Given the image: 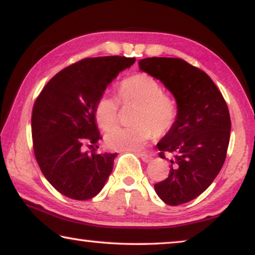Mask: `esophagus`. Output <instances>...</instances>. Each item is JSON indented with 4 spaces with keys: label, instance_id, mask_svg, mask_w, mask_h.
<instances>
[{
    "label": "esophagus",
    "instance_id": "esophagus-1",
    "mask_svg": "<svg viewBox=\"0 0 255 255\" xmlns=\"http://www.w3.org/2000/svg\"><path fill=\"white\" fill-rule=\"evenodd\" d=\"M137 155L142 160V161L146 162V163L149 162L152 160V156L148 155V154H145V153H137Z\"/></svg>",
    "mask_w": 255,
    "mask_h": 255
}]
</instances>
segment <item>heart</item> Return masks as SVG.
<instances>
[{"instance_id": "b5f03b06", "label": "heart", "mask_w": 255, "mask_h": 255, "mask_svg": "<svg viewBox=\"0 0 255 255\" xmlns=\"http://www.w3.org/2000/svg\"><path fill=\"white\" fill-rule=\"evenodd\" d=\"M121 102L139 104L135 111L134 127H116L104 137L107 146L116 151H139L155 134L168 132L177 118V104L172 96L163 94L158 80L146 73L131 75L121 82L118 88ZM97 123L108 130L117 122L118 101L103 95L95 108Z\"/></svg>"}]
</instances>
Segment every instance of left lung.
<instances>
[{
    "instance_id": "obj_1",
    "label": "left lung",
    "mask_w": 255,
    "mask_h": 255,
    "mask_svg": "<svg viewBox=\"0 0 255 255\" xmlns=\"http://www.w3.org/2000/svg\"><path fill=\"white\" fill-rule=\"evenodd\" d=\"M138 65L160 80L177 104L175 124L156 144L162 159L163 152L173 156L169 175L154 184L155 193L168 205L187 203L200 196L222 169L231 131L229 108L209 75L182 59L153 57Z\"/></svg>"
}]
</instances>
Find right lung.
I'll use <instances>...</instances> for the list:
<instances>
[{
	"mask_svg": "<svg viewBox=\"0 0 255 255\" xmlns=\"http://www.w3.org/2000/svg\"><path fill=\"white\" fill-rule=\"evenodd\" d=\"M134 61L118 55L83 59L54 75L36 100L31 118L34 155L46 180L66 197L93 198L113 172L117 153H88L83 144L93 147L102 139L97 101Z\"/></svg>",
	"mask_w": 255,
	"mask_h": 255,
	"instance_id": "right-lung-1",
	"label": "right lung"
}]
</instances>
